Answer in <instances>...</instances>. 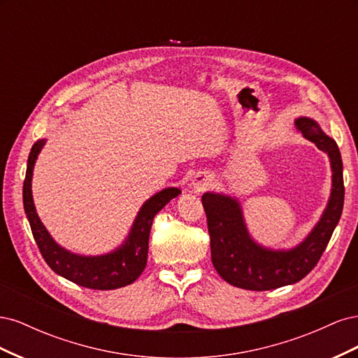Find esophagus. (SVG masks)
I'll list each match as a JSON object with an SVG mask.
<instances>
[{
  "label": "esophagus",
  "mask_w": 358,
  "mask_h": 358,
  "mask_svg": "<svg viewBox=\"0 0 358 358\" xmlns=\"http://www.w3.org/2000/svg\"><path fill=\"white\" fill-rule=\"evenodd\" d=\"M192 185H194V188H196V191H204V189H208L209 188V185H210V182H209V179L208 178H204V176H197L196 179H194V182H192Z\"/></svg>",
  "instance_id": "obj_1"
}]
</instances>
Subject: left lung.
Listing matches in <instances>:
<instances>
[{
	"label": "left lung",
	"mask_w": 358,
	"mask_h": 358,
	"mask_svg": "<svg viewBox=\"0 0 358 358\" xmlns=\"http://www.w3.org/2000/svg\"><path fill=\"white\" fill-rule=\"evenodd\" d=\"M299 131L330 157L331 196L315 229L291 251H272L257 245L248 234L241 206L222 194L201 197L210 236L212 263L227 282L251 291H267L296 284L317 266L338 225L345 199L342 158L334 140L309 117L296 121Z\"/></svg>",
	"instance_id": "obj_1"
}]
</instances>
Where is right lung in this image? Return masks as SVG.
<instances>
[{
    "instance_id": "add662e5",
    "label": "right lung",
    "mask_w": 358,
    "mask_h": 358,
    "mask_svg": "<svg viewBox=\"0 0 358 358\" xmlns=\"http://www.w3.org/2000/svg\"><path fill=\"white\" fill-rule=\"evenodd\" d=\"M45 142L46 140H38L31 148L24 180V209L40 254L53 272L85 288L115 289L133 284L146 267L149 233L154 216L171 199L178 197L180 189L167 188L150 197L140 209L133 229L128 234V239L116 251L100 257H82L71 254L53 242L45 225L41 224L34 203H32V169H34V162L41 148L45 146Z\"/></svg>"
}]
</instances>
